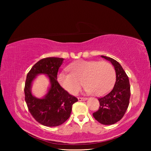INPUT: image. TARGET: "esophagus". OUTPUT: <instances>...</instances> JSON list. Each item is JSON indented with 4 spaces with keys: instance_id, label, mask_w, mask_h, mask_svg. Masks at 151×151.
<instances>
[{
    "instance_id": "34e87169",
    "label": "esophagus",
    "mask_w": 151,
    "mask_h": 151,
    "mask_svg": "<svg viewBox=\"0 0 151 151\" xmlns=\"http://www.w3.org/2000/svg\"><path fill=\"white\" fill-rule=\"evenodd\" d=\"M78 99L79 101H83L87 100V98H86V97H78Z\"/></svg>"
}]
</instances>
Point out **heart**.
<instances>
[{
    "label": "heart",
    "instance_id": "1",
    "mask_svg": "<svg viewBox=\"0 0 151 151\" xmlns=\"http://www.w3.org/2000/svg\"><path fill=\"white\" fill-rule=\"evenodd\" d=\"M70 73H61L58 81L66 91L76 94L84 84L86 93L103 96L111 91L115 83L113 66L106 61L78 60L68 66Z\"/></svg>",
    "mask_w": 151,
    "mask_h": 151
}]
</instances>
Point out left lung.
<instances>
[{"label":"left lung","instance_id":"8db88e82","mask_svg":"<svg viewBox=\"0 0 151 151\" xmlns=\"http://www.w3.org/2000/svg\"><path fill=\"white\" fill-rule=\"evenodd\" d=\"M101 57L110 61L114 66L116 82L109 94L98 99L100 106L93 115L101 124H113L119 121L127 111L131 96V86L129 77L121 65L113 58Z\"/></svg>","mask_w":151,"mask_h":151}]
</instances>
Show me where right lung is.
I'll use <instances>...</instances> for the list:
<instances>
[{
    "label": "right lung",
    "instance_id": "1",
    "mask_svg": "<svg viewBox=\"0 0 151 151\" xmlns=\"http://www.w3.org/2000/svg\"><path fill=\"white\" fill-rule=\"evenodd\" d=\"M62 58L48 57L40 60L27 74L24 86L25 101L29 111L36 121L47 127H57L63 124L70 115L73 104L78 101L61 86L57 81L58 68ZM45 73L50 79L51 87L43 99H37L31 93V84L35 76Z\"/></svg>",
    "mask_w": 151,
    "mask_h": 151
}]
</instances>
